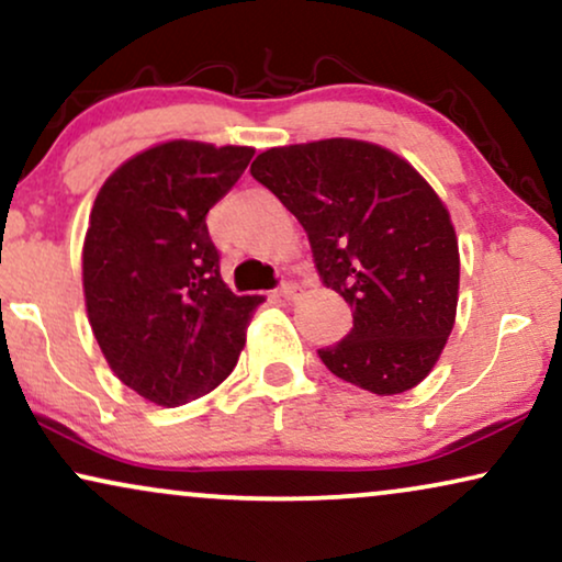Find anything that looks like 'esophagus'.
<instances>
[{
  "instance_id": "34e87169",
  "label": "esophagus",
  "mask_w": 562,
  "mask_h": 562,
  "mask_svg": "<svg viewBox=\"0 0 562 562\" xmlns=\"http://www.w3.org/2000/svg\"><path fill=\"white\" fill-rule=\"evenodd\" d=\"M277 295L285 297V301H295V297L301 295V282H295V280L282 282V285L277 288Z\"/></svg>"
}]
</instances>
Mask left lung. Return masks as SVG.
<instances>
[{
    "label": "left lung",
    "mask_w": 562,
    "mask_h": 562,
    "mask_svg": "<svg viewBox=\"0 0 562 562\" xmlns=\"http://www.w3.org/2000/svg\"><path fill=\"white\" fill-rule=\"evenodd\" d=\"M251 177L301 221L318 277L355 308L321 362L378 395L422 383L458 311L460 254L442 200L401 156L351 138L269 148Z\"/></svg>",
    "instance_id": "obj_1"
}]
</instances>
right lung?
<instances>
[{
  "mask_svg": "<svg viewBox=\"0 0 562 562\" xmlns=\"http://www.w3.org/2000/svg\"><path fill=\"white\" fill-rule=\"evenodd\" d=\"M254 148L169 140L133 156L97 194L85 297L104 359L131 391L175 408L236 368L259 295H234L205 215Z\"/></svg>",
  "mask_w": 562,
  "mask_h": 562,
  "instance_id": "1",
  "label": "right lung"
}]
</instances>
